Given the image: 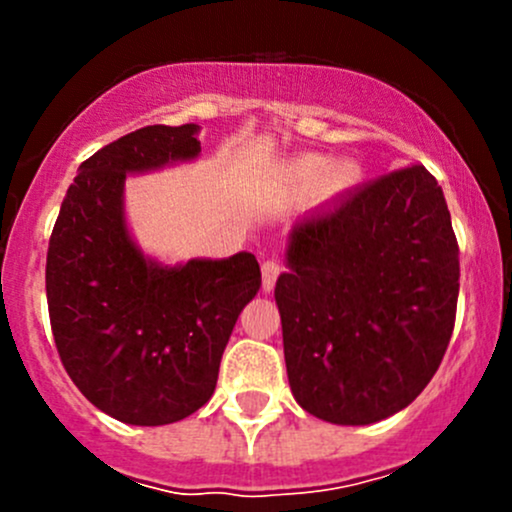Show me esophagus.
I'll return each mask as SVG.
<instances>
[{"label":"esophagus","instance_id":"34e87169","mask_svg":"<svg viewBox=\"0 0 512 512\" xmlns=\"http://www.w3.org/2000/svg\"><path fill=\"white\" fill-rule=\"evenodd\" d=\"M282 272V265L277 260H265L262 262V289L265 292H270L272 287H275L277 277H280Z\"/></svg>","mask_w":512,"mask_h":512}]
</instances>
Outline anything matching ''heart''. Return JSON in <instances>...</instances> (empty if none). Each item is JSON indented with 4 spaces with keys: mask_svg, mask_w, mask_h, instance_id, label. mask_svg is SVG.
I'll return each mask as SVG.
<instances>
[{
    "mask_svg": "<svg viewBox=\"0 0 512 512\" xmlns=\"http://www.w3.org/2000/svg\"><path fill=\"white\" fill-rule=\"evenodd\" d=\"M327 169V160L319 158V156H307L302 158L297 163V178L302 180V183L312 185L317 183L319 178H322L323 170ZM356 180V168L352 163H337L329 168L328 175L324 176V188L329 190V193H339V190L349 188Z\"/></svg>",
    "mask_w": 512,
    "mask_h": 512,
    "instance_id": "b5f03b06",
    "label": "heart"
}]
</instances>
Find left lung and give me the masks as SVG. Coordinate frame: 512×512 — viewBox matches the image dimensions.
Masks as SVG:
<instances>
[{
    "mask_svg": "<svg viewBox=\"0 0 512 512\" xmlns=\"http://www.w3.org/2000/svg\"><path fill=\"white\" fill-rule=\"evenodd\" d=\"M287 267L275 299L297 404L342 426L406 409L456 324L458 242L436 178L391 170L307 215Z\"/></svg>",
    "mask_w": 512,
    "mask_h": 512,
    "instance_id": "8db88e82",
    "label": "left lung"
}]
</instances>
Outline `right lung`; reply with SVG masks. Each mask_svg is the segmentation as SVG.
<instances>
[{
	"instance_id": "1",
	"label": "right lung",
	"mask_w": 512,
	"mask_h": 512,
	"mask_svg": "<svg viewBox=\"0 0 512 512\" xmlns=\"http://www.w3.org/2000/svg\"><path fill=\"white\" fill-rule=\"evenodd\" d=\"M198 126H146L84 160L46 252L56 352L81 394L131 426H165L213 396L242 307L260 289L250 252L165 267L123 220L126 173L200 153Z\"/></svg>"
}]
</instances>
